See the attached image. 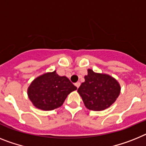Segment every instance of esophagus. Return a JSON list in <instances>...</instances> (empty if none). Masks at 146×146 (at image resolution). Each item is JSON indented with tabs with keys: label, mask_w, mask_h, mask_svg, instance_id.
<instances>
[{
	"label": "esophagus",
	"mask_w": 146,
	"mask_h": 146,
	"mask_svg": "<svg viewBox=\"0 0 146 146\" xmlns=\"http://www.w3.org/2000/svg\"><path fill=\"white\" fill-rule=\"evenodd\" d=\"M75 86L77 88H79V86H80V82H77L76 83H75Z\"/></svg>",
	"instance_id": "esophagus-1"
}]
</instances>
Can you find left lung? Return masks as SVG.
Returning <instances> with one entry per match:
<instances>
[{
	"instance_id": "left-lung-1",
	"label": "left lung",
	"mask_w": 146,
	"mask_h": 146,
	"mask_svg": "<svg viewBox=\"0 0 146 146\" xmlns=\"http://www.w3.org/2000/svg\"><path fill=\"white\" fill-rule=\"evenodd\" d=\"M121 87L116 79L108 74L88 70L84 82L78 89L85 107L94 111H103L114 103L120 94Z\"/></svg>"
}]
</instances>
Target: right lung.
Segmentation results:
<instances>
[{"instance_id":"right-lung-1","label":"right lung","mask_w":146,"mask_h":146,"mask_svg":"<svg viewBox=\"0 0 146 146\" xmlns=\"http://www.w3.org/2000/svg\"><path fill=\"white\" fill-rule=\"evenodd\" d=\"M76 89L67 77L60 76L55 70L35 78L29 84L27 94L36 108L51 111L61 107L68 94Z\"/></svg>"}]
</instances>
